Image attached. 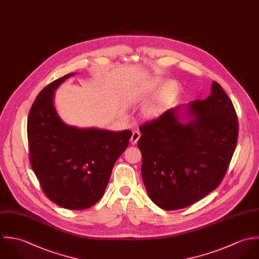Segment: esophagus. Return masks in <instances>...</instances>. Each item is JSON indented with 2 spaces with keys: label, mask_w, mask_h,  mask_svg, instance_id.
Instances as JSON below:
<instances>
[{
  "label": "esophagus",
  "mask_w": 259,
  "mask_h": 259,
  "mask_svg": "<svg viewBox=\"0 0 259 259\" xmlns=\"http://www.w3.org/2000/svg\"><path fill=\"white\" fill-rule=\"evenodd\" d=\"M139 138H140V133L138 132V131H134L133 133H132V137H131V144H133V145H135L136 143H137V141L139 140Z\"/></svg>",
  "instance_id": "1"
}]
</instances>
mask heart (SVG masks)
Returning a JSON list of instances; mask_svg holds the SVG:
<instances>
[{
	"label": "heart",
	"mask_w": 259,
	"mask_h": 259,
	"mask_svg": "<svg viewBox=\"0 0 259 259\" xmlns=\"http://www.w3.org/2000/svg\"><path fill=\"white\" fill-rule=\"evenodd\" d=\"M161 84H162V81L160 80L154 81L150 85L147 93L144 96L149 97L154 95ZM178 94H179V87L177 83L174 81L167 82L161 87V89L156 94L155 96L144 105V107L142 108L143 117L150 120L160 117L172 106V104L174 103V101L176 100Z\"/></svg>",
	"instance_id": "b5f03b06"
}]
</instances>
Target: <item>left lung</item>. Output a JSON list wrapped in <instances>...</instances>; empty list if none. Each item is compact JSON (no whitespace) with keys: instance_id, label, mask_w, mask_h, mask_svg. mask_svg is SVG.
Listing matches in <instances>:
<instances>
[{"instance_id":"8db88e82","label":"left lung","mask_w":259,"mask_h":259,"mask_svg":"<svg viewBox=\"0 0 259 259\" xmlns=\"http://www.w3.org/2000/svg\"><path fill=\"white\" fill-rule=\"evenodd\" d=\"M181 106L139 127L142 179L150 199L165 210L199 201L221 183L238 138L233 104L217 82L205 100L188 104L193 118L180 121Z\"/></svg>"}]
</instances>
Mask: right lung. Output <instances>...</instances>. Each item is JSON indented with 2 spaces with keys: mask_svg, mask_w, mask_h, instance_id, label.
<instances>
[{
  "mask_svg": "<svg viewBox=\"0 0 259 259\" xmlns=\"http://www.w3.org/2000/svg\"><path fill=\"white\" fill-rule=\"evenodd\" d=\"M73 75L55 80L39 93L30 109L27 132L30 163L46 196L59 206L82 210L103 196L132 132L65 124L55 109L54 91Z\"/></svg>",
  "mask_w": 259,
  "mask_h": 259,
  "instance_id": "add662e5",
  "label": "right lung"
}]
</instances>
